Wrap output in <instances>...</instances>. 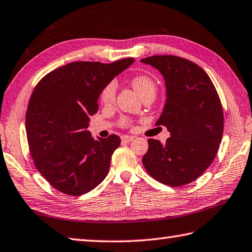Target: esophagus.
<instances>
[{
	"label": "esophagus",
	"instance_id": "1",
	"mask_svg": "<svg viewBox=\"0 0 252 252\" xmlns=\"http://www.w3.org/2000/svg\"><path fill=\"white\" fill-rule=\"evenodd\" d=\"M134 139V136H131V135H122L121 136V140L122 142H130Z\"/></svg>",
	"mask_w": 252,
	"mask_h": 252
}]
</instances>
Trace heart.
Here are the masks:
<instances>
[{"mask_svg": "<svg viewBox=\"0 0 252 252\" xmlns=\"http://www.w3.org/2000/svg\"><path fill=\"white\" fill-rule=\"evenodd\" d=\"M131 86L134 88V91L137 93L141 98L149 93H155L156 91V84L154 80L146 74H137V75L133 76L131 78ZM116 91L117 85L115 82L108 83L107 85L103 87V90L100 93V100L103 105H111L115 101L116 98ZM131 125V120L129 118H122L120 120V126H129Z\"/></svg>", "mask_w": 252, "mask_h": 252, "instance_id": "b5f03b06", "label": "heart"}]
</instances>
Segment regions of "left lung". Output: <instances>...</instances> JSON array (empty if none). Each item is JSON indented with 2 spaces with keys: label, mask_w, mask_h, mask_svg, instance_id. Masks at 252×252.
Returning <instances> with one entry per match:
<instances>
[{
  "label": "left lung",
  "mask_w": 252,
  "mask_h": 252,
  "mask_svg": "<svg viewBox=\"0 0 252 252\" xmlns=\"http://www.w3.org/2000/svg\"><path fill=\"white\" fill-rule=\"evenodd\" d=\"M141 62L151 64L165 78L167 99L156 126L170 132L165 144L149 139L143 165L161 184L188 185L208 169L218 154L224 130L220 96L203 68L187 59L153 56Z\"/></svg>",
  "instance_id": "obj_1"
}]
</instances>
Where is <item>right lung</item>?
I'll use <instances>...</instances> for the list:
<instances>
[{
  "instance_id": "obj_1",
  "label": "right lung",
  "mask_w": 252,
  "mask_h": 252,
  "mask_svg": "<svg viewBox=\"0 0 252 252\" xmlns=\"http://www.w3.org/2000/svg\"><path fill=\"white\" fill-rule=\"evenodd\" d=\"M133 61L72 62L34 87L26 112L27 141L34 166L54 189L82 195L106 178L120 137L95 140L87 127L103 87Z\"/></svg>"
}]
</instances>
